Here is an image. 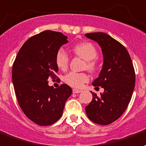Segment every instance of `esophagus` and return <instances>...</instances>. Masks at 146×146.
I'll use <instances>...</instances> for the list:
<instances>
[{
    "label": "esophagus",
    "instance_id": "1",
    "mask_svg": "<svg viewBox=\"0 0 146 146\" xmlns=\"http://www.w3.org/2000/svg\"><path fill=\"white\" fill-rule=\"evenodd\" d=\"M72 92H73V93H74V94H78V93L82 92V90L76 89V88H74V89L72 90Z\"/></svg>",
    "mask_w": 146,
    "mask_h": 146
}]
</instances>
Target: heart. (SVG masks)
Returning <instances> with one entry per match:
<instances>
[{"instance_id": "1", "label": "heart", "mask_w": 146, "mask_h": 146, "mask_svg": "<svg viewBox=\"0 0 146 146\" xmlns=\"http://www.w3.org/2000/svg\"><path fill=\"white\" fill-rule=\"evenodd\" d=\"M74 54L86 61L87 68L95 71L98 67V61L96 57L98 55V50L93 44L90 42H82L74 45L72 48ZM55 62L58 68L62 71L68 68L69 63L68 55L64 50H59L56 54ZM89 76L86 73H78L72 72L65 75L64 82L68 85L74 88H82L85 83L88 82Z\"/></svg>"}]
</instances>
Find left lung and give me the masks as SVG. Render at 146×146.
<instances>
[{"mask_svg":"<svg viewBox=\"0 0 146 146\" xmlns=\"http://www.w3.org/2000/svg\"><path fill=\"white\" fill-rule=\"evenodd\" d=\"M99 44L103 54V66L92 82L101 86L100 97L92 93V101L85 107L88 119L98 125H109L121 117L131 101L135 74L129 52L121 43L103 32L85 34Z\"/></svg>","mask_w":146,"mask_h":146,"instance_id":"1","label":"left lung"}]
</instances>
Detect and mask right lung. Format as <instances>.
<instances>
[{
    "label": "right lung",
    "mask_w": 146,
    "mask_h": 146,
    "mask_svg": "<svg viewBox=\"0 0 146 146\" xmlns=\"http://www.w3.org/2000/svg\"><path fill=\"white\" fill-rule=\"evenodd\" d=\"M62 33L44 31L32 36L21 48L12 67V82L20 107L28 119L39 125H50L62 115L72 88L48 85L57 77V52L68 43Z\"/></svg>",
    "instance_id": "add662e5"
}]
</instances>
